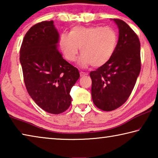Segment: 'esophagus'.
Masks as SVG:
<instances>
[{"label":"esophagus","mask_w":158,"mask_h":158,"mask_svg":"<svg viewBox=\"0 0 158 158\" xmlns=\"http://www.w3.org/2000/svg\"><path fill=\"white\" fill-rule=\"evenodd\" d=\"M80 75H81V77H84L88 75V73H84V72H81V73H80Z\"/></svg>","instance_id":"1"}]
</instances>
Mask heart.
<instances>
[{"instance_id":"obj_1","label":"heart","mask_w":158,"mask_h":158,"mask_svg":"<svg viewBox=\"0 0 158 158\" xmlns=\"http://www.w3.org/2000/svg\"><path fill=\"white\" fill-rule=\"evenodd\" d=\"M117 43L116 31L111 27L102 26L74 27L69 35L63 34L59 40L64 56L70 62L77 60L81 48L79 65L81 68L105 65L113 56Z\"/></svg>"}]
</instances>
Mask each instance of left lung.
Listing matches in <instances>:
<instances>
[{
    "instance_id": "8db88e82",
    "label": "left lung",
    "mask_w": 158,
    "mask_h": 158,
    "mask_svg": "<svg viewBox=\"0 0 158 158\" xmlns=\"http://www.w3.org/2000/svg\"><path fill=\"white\" fill-rule=\"evenodd\" d=\"M113 21L119 29L116 50L107 63L90 73L93 103L106 111L114 110L127 101L141 70L137 35L123 20Z\"/></svg>"
}]
</instances>
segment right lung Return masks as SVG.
<instances>
[{
    "instance_id": "add662e5",
    "label": "right lung",
    "mask_w": 158,
    "mask_h": 158,
    "mask_svg": "<svg viewBox=\"0 0 158 158\" xmlns=\"http://www.w3.org/2000/svg\"><path fill=\"white\" fill-rule=\"evenodd\" d=\"M59 34L53 21L38 23L26 33L20 49L23 81L29 95L48 113L69 108L72 87L79 79L74 68L58 50Z\"/></svg>"
}]
</instances>
